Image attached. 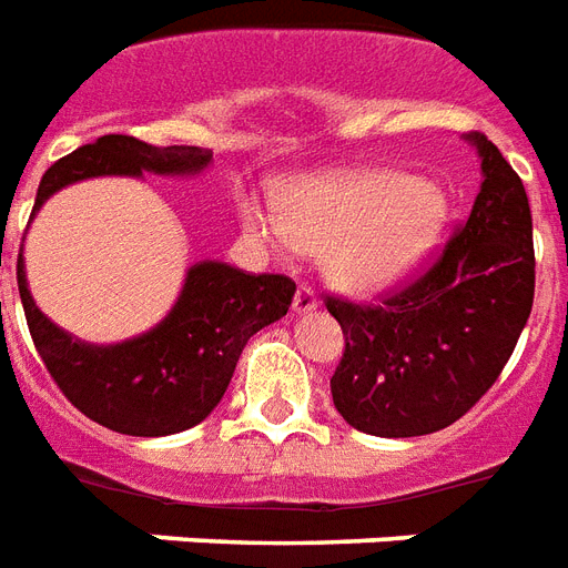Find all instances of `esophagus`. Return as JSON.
Here are the masks:
<instances>
[{"instance_id":"esophagus-1","label":"esophagus","mask_w":568,"mask_h":568,"mask_svg":"<svg viewBox=\"0 0 568 568\" xmlns=\"http://www.w3.org/2000/svg\"><path fill=\"white\" fill-rule=\"evenodd\" d=\"M318 310V294L312 292L310 283H303L301 288H297V294H294V312L297 315H306V312Z\"/></svg>"}]
</instances>
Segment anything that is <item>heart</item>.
I'll return each instance as SVG.
<instances>
[{
  "mask_svg": "<svg viewBox=\"0 0 568 568\" xmlns=\"http://www.w3.org/2000/svg\"><path fill=\"white\" fill-rule=\"evenodd\" d=\"M445 212L436 185L395 171L297 185L283 194V217L256 200L241 205L244 226L276 253H327V276L351 294H379L400 283L430 253Z\"/></svg>",
  "mask_w": 568,
  "mask_h": 568,
  "instance_id": "heart-1",
  "label": "heart"
}]
</instances>
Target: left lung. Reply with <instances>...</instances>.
<instances>
[{
  "label": "left lung",
  "instance_id": "8db88e82",
  "mask_svg": "<svg viewBox=\"0 0 568 568\" xmlns=\"http://www.w3.org/2000/svg\"><path fill=\"white\" fill-rule=\"evenodd\" d=\"M480 194L422 274L379 303L327 297L345 354L329 379L351 427L386 439L448 427L493 388L534 306V223L519 173L480 132Z\"/></svg>",
  "mask_w": 568,
  "mask_h": 568
}]
</instances>
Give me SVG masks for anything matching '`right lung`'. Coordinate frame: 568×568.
<instances>
[{
    "label": "right lung",
    "instance_id": "obj_1",
    "mask_svg": "<svg viewBox=\"0 0 568 568\" xmlns=\"http://www.w3.org/2000/svg\"><path fill=\"white\" fill-rule=\"evenodd\" d=\"M209 162L212 153L200 146H153L129 135H102L43 173L34 212L70 182L141 173L194 176ZM17 285L31 342L67 400L91 422L126 436H171L203 422L221 404L250 336L283 318L297 292L283 274L196 262L162 324L120 345H88L34 306L22 253Z\"/></svg>",
    "mask_w": 568,
    "mask_h": 568
}]
</instances>
